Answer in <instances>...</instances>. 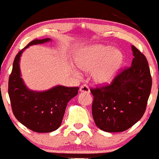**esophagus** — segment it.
<instances>
[{"instance_id":"esophagus-1","label":"esophagus","mask_w":159,"mask_h":159,"mask_svg":"<svg viewBox=\"0 0 159 159\" xmlns=\"http://www.w3.org/2000/svg\"><path fill=\"white\" fill-rule=\"evenodd\" d=\"M80 92H85V93H90V88L87 85H82L80 88Z\"/></svg>"}]
</instances>
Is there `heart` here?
I'll list each match as a JSON object with an SVG mask.
<instances>
[{
    "instance_id": "1",
    "label": "heart",
    "mask_w": 159,
    "mask_h": 159,
    "mask_svg": "<svg viewBox=\"0 0 159 159\" xmlns=\"http://www.w3.org/2000/svg\"><path fill=\"white\" fill-rule=\"evenodd\" d=\"M122 61V55L112 47L94 45L84 50L78 57L76 64L84 72H93V80L97 84L105 85L112 81ZM75 75L80 73L75 72Z\"/></svg>"
}]
</instances>
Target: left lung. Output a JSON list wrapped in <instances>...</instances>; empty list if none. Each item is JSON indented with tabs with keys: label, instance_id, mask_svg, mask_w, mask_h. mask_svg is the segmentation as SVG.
<instances>
[{
	"label": "left lung",
	"instance_id": "1",
	"mask_svg": "<svg viewBox=\"0 0 159 159\" xmlns=\"http://www.w3.org/2000/svg\"><path fill=\"white\" fill-rule=\"evenodd\" d=\"M130 67L114 78L110 85L91 89L92 115L96 126L109 133L123 132L142 118L152 89L147 58L133 45Z\"/></svg>",
	"mask_w": 159,
	"mask_h": 159
}]
</instances>
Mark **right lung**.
Here are the masks:
<instances>
[{
    "mask_svg": "<svg viewBox=\"0 0 159 159\" xmlns=\"http://www.w3.org/2000/svg\"><path fill=\"white\" fill-rule=\"evenodd\" d=\"M50 38L34 40L15 58L8 80V95L14 116L28 129L37 133L56 130L62 122L67 104L78 93L79 87L58 85L45 91H34L25 86L21 77L20 57L30 46L51 41Z\"/></svg>",
    "mask_w": 159,
    "mask_h": 159,
    "instance_id": "obj_1",
    "label": "right lung"
}]
</instances>
